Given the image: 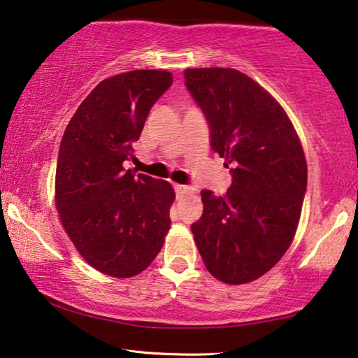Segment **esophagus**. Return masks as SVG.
<instances>
[{
  "label": "esophagus",
  "mask_w": 358,
  "mask_h": 358,
  "mask_svg": "<svg viewBox=\"0 0 358 358\" xmlns=\"http://www.w3.org/2000/svg\"><path fill=\"white\" fill-rule=\"evenodd\" d=\"M175 191H177L178 196H183L186 192H191L192 188L189 185H175Z\"/></svg>",
  "instance_id": "34e87169"
}]
</instances>
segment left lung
Wrapping results in <instances>:
<instances>
[{
  "instance_id": "left-lung-1",
  "label": "left lung",
  "mask_w": 358,
  "mask_h": 358,
  "mask_svg": "<svg viewBox=\"0 0 358 358\" xmlns=\"http://www.w3.org/2000/svg\"><path fill=\"white\" fill-rule=\"evenodd\" d=\"M185 84L232 175L224 196L201 191L203 213L191 224L197 250L218 280H257L279 263L298 228L308 186L301 141L277 100L234 68H191Z\"/></svg>"
}]
</instances>
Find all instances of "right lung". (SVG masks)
I'll use <instances>...</instances> for the list:
<instances>
[{"label":"right lung","instance_id":"right-lung-1","mask_svg":"<svg viewBox=\"0 0 358 358\" xmlns=\"http://www.w3.org/2000/svg\"><path fill=\"white\" fill-rule=\"evenodd\" d=\"M172 73L134 70L101 81L68 122L55 170V207L87 263L127 279L151 264L170 229L169 181L124 169Z\"/></svg>","mask_w":358,"mask_h":358}]
</instances>
